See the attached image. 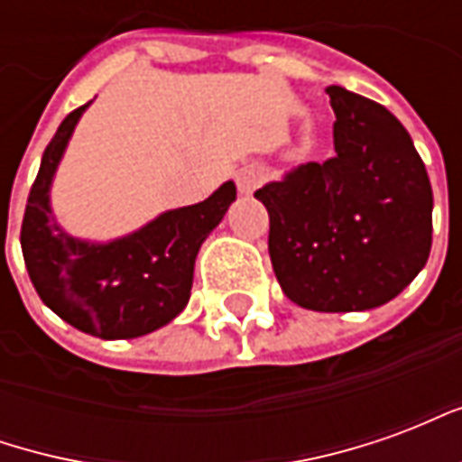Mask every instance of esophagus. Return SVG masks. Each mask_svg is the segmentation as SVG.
I'll list each match as a JSON object with an SVG mask.
<instances>
[{"label":"esophagus","instance_id":"34e87169","mask_svg":"<svg viewBox=\"0 0 462 462\" xmlns=\"http://www.w3.org/2000/svg\"><path fill=\"white\" fill-rule=\"evenodd\" d=\"M235 180H237L240 192L250 195V192H254L262 185V180H264V172H262V168H257V165H245V168L237 171Z\"/></svg>","mask_w":462,"mask_h":462}]
</instances>
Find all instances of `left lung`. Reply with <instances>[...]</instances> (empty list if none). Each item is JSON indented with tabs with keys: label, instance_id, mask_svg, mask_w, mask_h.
I'll list each match as a JSON object with an SVG mask.
<instances>
[{
	"label": "left lung",
	"instance_id": "obj_1",
	"mask_svg": "<svg viewBox=\"0 0 462 462\" xmlns=\"http://www.w3.org/2000/svg\"><path fill=\"white\" fill-rule=\"evenodd\" d=\"M334 155L254 192L282 290L314 311H364L406 290L430 254L433 190L396 116L329 86Z\"/></svg>",
	"mask_w": 462,
	"mask_h": 462
}]
</instances>
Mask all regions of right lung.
I'll use <instances>...</instances> for the list:
<instances>
[{
    "label": "right lung",
    "instance_id": "add662e5",
    "mask_svg": "<svg viewBox=\"0 0 462 462\" xmlns=\"http://www.w3.org/2000/svg\"><path fill=\"white\" fill-rule=\"evenodd\" d=\"M66 116L46 145L22 220L29 280L49 310L98 339H135L175 319L190 300L198 250L235 200L225 182L208 200L162 212L108 245L69 237L49 208V185L84 108Z\"/></svg>",
    "mask_w": 462,
    "mask_h": 462
}]
</instances>
